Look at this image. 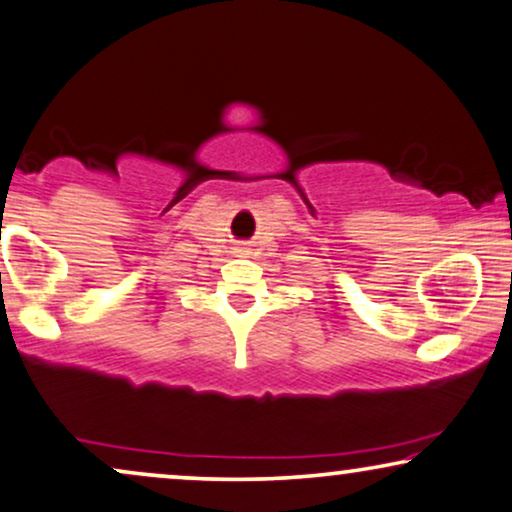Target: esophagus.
<instances>
[{"label": "esophagus", "mask_w": 512, "mask_h": 512, "mask_svg": "<svg viewBox=\"0 0 512 512\" xmlns=\"http://www.w3.org/2000/svg\"><path fill=\"white\" fill-rule=\"evenodd\" d=\"M240 251H244V249H240Z\"/></svg>", "instance_id": "1"}]
</instances>
